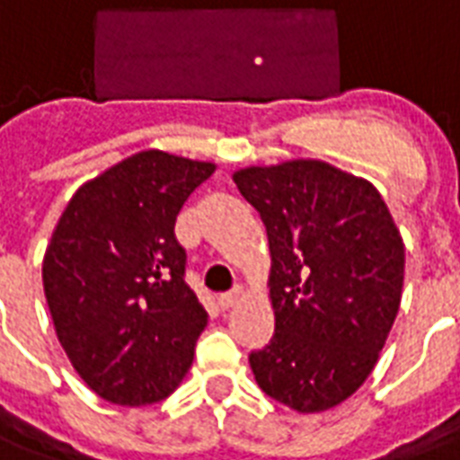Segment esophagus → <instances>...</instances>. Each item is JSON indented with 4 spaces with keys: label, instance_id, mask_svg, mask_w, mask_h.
I'll use <instances>...</instances> for the list:
<instances>
[{
    "label": "esophagus",
    "instance_id": "esophagus-1",
    "mask_svg": "<svg viewBox=\"0 0 460 460\" xmlns=\"http://www.w3.org/2000/svg\"><path fill=\"white\" fill-rule=\"evenodd\" d=\"M243 296V287H234V289H229V292L219 294V306L222 308H231L234 304H238V299Z\"/></svg>",
    "mask_w": 460,
    "mask_h": 460
}]
</instances>
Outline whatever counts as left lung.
Listing matches in <instances>:
<instances>
[{"label":"left lung","mask_w":460,"mask_h":460,"mask_svg":"<svg viewBox=\"0 0 460 460\" xmlns=\"http://www.w3.org/2000/svg\"><path fill=\"white\" fill-rule=\"evenodd\" d=\"M234 183L268 231L275 335L248 362L262 391L296 412L355 394L401 308L405 245L369 181L325 161L251 166Z\"/></svg>","instance_id":"8db88e82"}]
</instances>
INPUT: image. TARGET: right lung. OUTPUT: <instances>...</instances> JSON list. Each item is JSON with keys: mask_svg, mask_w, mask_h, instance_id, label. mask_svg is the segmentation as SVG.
Listing matches in <instances>:
<instances>
[{"mask_svg": "<svg viewBox=\"0 0 460 460\" xmlns=\"http://www.w3.org/2000/svg\"><path fill=\"white\" fill-rule=\"evenodd\" d=\"M215 164L149 149L84 183L43 258L59 345L115 405L164 401L183 381L207 311L185 285L175 217Z\"/></svg>", "mask_w": 460, "mask_h": 460, "instance_id": "right-lung-1", "label": "right lung"}]
</instances>
